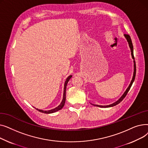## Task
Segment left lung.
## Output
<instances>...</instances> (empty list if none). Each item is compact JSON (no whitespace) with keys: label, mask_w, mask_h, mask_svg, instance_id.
I'll return each instance as SVG.
<instances>
[{"label":"left lung","mask_w":148,"mask_h":148,"mask_svg":"<svg viewBox=\"0 0 148 148\" xmlns=\"http://www.w3.org/2000/svg\"><path fill=\"white\" fill-rule=\"evenodd\" d=\"M124 36H125V38H126V40L127 41V42H128V45H129V47L130 48V50H131V56H132V58H133L134 59L133 60V62H134V73H133V78H132V80L131 81V83L130 84H129L128 87L127 88V89H126V90L125 91V92L123 93V94L121 96V97L118 99L116 101V102L113 103V104H111L110 105H107V106H99V105H97V104H92L94 105L95 106H97V107H102V108H108V107H113L116 105H117L118 104H119L122 101L123 99V98H125L127 94V93L128 92V91L130 90L132 84H133L134 81V79H135V77H136V62H135V60H134V53H133V43H132V41H131V39L130 36L129 35H126L125 34L124 35Z\"/></svg>","instance_id":"8db88e82"}]
</instances>
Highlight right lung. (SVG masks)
<instances>
[{
    "mask_svg": "<svg viewBox=\"0 0 148 148\" xmlns=\"http://www.w3.org/2000/svg\"><path fill=\"white\" fill-rule=\"evenodd\" d=\"M72 77V75H69L65 82L64 84V95H63V98H62V102L60 103V104L56 107H55L54 108H53V109L49 110H40V109H38V108H36L37 110H38L39 112H40L41 113H46V114H50V113H53L54 112H56L60 110H61L62 108L64 107L65 103V99H66V86H67V83L69 82V80L71 79V78Z\"/></svg>",
    "mask_w": 148,
    "mask_h": 148,
    "instance_id": "add662e5",
    "label": "right lung"
}]
</instances>
